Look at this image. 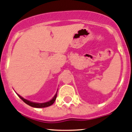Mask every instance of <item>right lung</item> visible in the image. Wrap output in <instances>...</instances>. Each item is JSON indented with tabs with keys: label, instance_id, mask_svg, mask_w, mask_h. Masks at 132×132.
Here are the masks:
<instances>
[{
	"label": "right lung",
	"instance_id": "right-lung-1",
	"mask_svg": "<svg viewBox=\"0 0 132 132\" xmlns=\"http://www.w3.org/2000/svg\"><path fill=\"white\" fill-rule=\"evenodd\" d=\"M57 92H56V93L55 94L54 96V97L52 98L51 100H49V101H48V102H43V103H37V102H34L30 101V100H26V99L24 98L23 97H22L21 96H20L19 94H17V95L19 96V97L20 98H21V100L24 102L26 103V104L29 105V106H32V107H33V108H42L48 107V106H51L52 104H53L55 100H56V97H57Z\"/></svg>",
	"mask_w": 132,
	"mask_h": 132
}]
</instances>
